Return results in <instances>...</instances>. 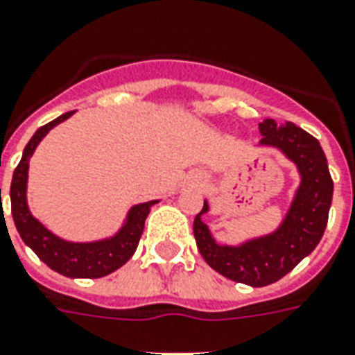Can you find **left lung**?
Segmentation results:
<instances>
[{"mask_svg": "<svg viewBox=\"0 0 355 355\" xmlns=\"http://www.w3.org/2000/svg\"><path fill=\"white\" fill-rule=\"evenodd\" d=\"M261 146L279 148L300 171V188L281 227L267 236L248 240L242 246H219L202 220L209 205L194 219L196 244L207 265L230 281L267 286L309 255L323 236L333 202V178L317 138L294 123L277 125L272 119L259 123Z\"/></svg>", "mask_w": 355, "mask_h": 355, "instance_id": "obj_1", "label": "left lung"}]
</instances>
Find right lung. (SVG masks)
<instances>
[{
  "label": "right lung",
  "mask_w": 355,
  "mask_h": 355,
  "mask_svg": "<svg viewBox=\"0 0 355 355\" xmlns=\"http://www.w3.org/2000/svg\"><path fill=\"white\" fill-rule=\"evenodd\" d=\"M71 115H73V111L63 113L61 117L53 119L48 125L40 126L31 138V142L26 144L21 163L17 165L13 180H11V192H9L11 194V213H13L15 227L19 230L22 242L31 248L49 269L61 272L65 277H71V279H100L109 272L117 271L119 267H123L132 257L138 248V242H140V236H142L144 223L150 213V207L157 202L153 200V202L138 203L128 211L126 223L115 236L100 240V242H86V244L61 240L55 234H51L42 223L34 219L28 205H26L28 161H31L36 146L42 142V138L48 135L53 126L63 123Z\"/></svg>",
  "instance_id": "add662e5"
}]
</instances>
